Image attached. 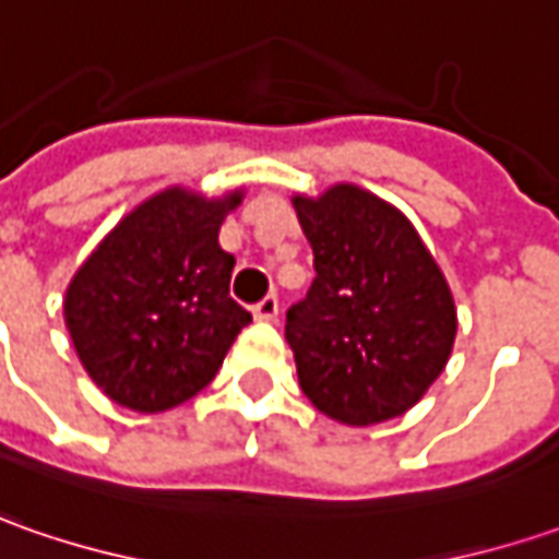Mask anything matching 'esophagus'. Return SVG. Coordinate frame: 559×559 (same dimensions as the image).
<instances>
[{
	"mask_svg": "<svg viewBox=\"0 0 559 559\" xmlns=\"http://www.w3.org/2000/svg\"><path fill=\"white\" fill-rule=\"evenodd\" d=\"M253 318L257 321H275L278 318V294H269L253 306Z\"/></svg>",
	"mask_w": 559,
	"mask_h": 559,
	"instance_id": "34e87169",
	"label": "esophagus"
}]
</instances>
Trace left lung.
Listing matches in <instances>:
<instances>
[{
  "label": "left lung",
  "instance_id": "left-lung-1",
  "mask_svg": "<svg viewBox=\"0 0 559 559\" xmlns=\"http://www.w3.org/2000/svg\"><path fill=\"white\" fill-rule=\"evenodd\" d=\"M316 278L287 309L299 386L349 427L399 417L452 356V290L412 222L356 185L297 198Z\"/></svg>",
  "mask_w": 559,
  "mask_h": 559
}]
</instances>
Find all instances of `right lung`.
<instances>
[{"label": "right lung", "mask_w": 559, "mask_h": 559, "mask_svg": "<svg viewBox=\"0 0 559 559\" xmlns=\"http://www.w3.org/2000/svg\"><path fill=\"white\" fill-rule=\"evenodd\" d=\"M241 194L182 188L129 213L73 275L64 318L88 377L117 405L176 408L216 377L250 312L228 297L235 257L219 225Z\"/></svg>", "instance_id": "obj_1"}]
</instances>
